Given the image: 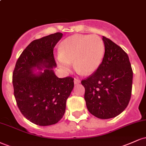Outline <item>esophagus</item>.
<instances>
[{
    "label": "esophagus",
    "mask_w": 146,
    "mask_h": 146,
    "mask_svg": "<svg viewBox=\"0 0 146 146\" xmlns=\"http://www.w3.org/2000/svg\"><path fill=\"white\" fill-rule=\"evenodd\" d=\"M80 82H81V81H80L79 79H77V78L74 79V84H80Z\"/></svg>",
    "instance_id": "obj_1"
}]
</instances>
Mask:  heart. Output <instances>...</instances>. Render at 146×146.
<instances>
[{
  "label": "heart",
  "instance_id": "b5f03b06",
  "mask_svg": "<svg viewBox=\"0 0 146 146\" xmlns=\"http://www.w3.org/2000/svg\"><path fill=\"white\" fill-rule=\"evenodd\" d=\"M104 53V44L98 36L75 34L61 42L58 61L60 67L68 71L75 60L77 71L89 75L101 64Z\"/></svg>",
  "mask_w": 146,
  "mask_h": 146
}]
</instances>
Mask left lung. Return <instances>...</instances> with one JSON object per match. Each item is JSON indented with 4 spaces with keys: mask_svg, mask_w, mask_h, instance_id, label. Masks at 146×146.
<instances>
[{
    "mask_svg": "<svg viewBox=\"0 0 146 146\" xmlns=\"http://www.w3.org/2000/svg\"><path fill=\"white\" fill-rule=\"evenodd\" d=\"M105 53L98 69L81 83L88 111L103 119L115 117L126 108L131 98L133 72L127 53L103 36Z\"/></svg>",
    "mask_w": 146,
    "mask_h": 146,
    "instance_id": "left-lung-1",
    "label": "left lung"
}]
</instances>
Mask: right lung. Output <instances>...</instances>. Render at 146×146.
<instances>
[{
    "mask_svg": "<svg viewBox=\"0 0 146 146\" xmlns=\"http://www.w3.org/2000/svg\"><path fill=\"white\" fill-rule=\"evenodd\" d=\"M62 36L58 32L31 42L20 56L13 72L18 108L27 119L42 126L55 124L62 118L66 100L74 87V79L58 78L53 69L56 66L53 48ZM36 68L40 71L34 73Z\"/></svg>",
    "mask_w": 146,
    "mask_h": 146,
    "instance_id": "1",
    "label": "right lung"
}]
</instances>
